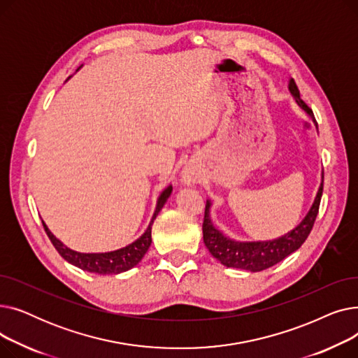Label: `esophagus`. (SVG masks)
Listing matches in <instances>:
<instances>
[{"label": "esophagus", "mask_w": 358, "mask_h": 358, "mask_svg": "<svg viewBox=\"0 0 358 358\" xmlns=\"http://www.w3.org/2000/svg\"><path fill=\"white\" fill-rule=\"evenodd\" d=\"M184 181H185L187 184H190L192 181H194V176H193V173H190V171H185V173H184Z\"/></svg>", "instance_id": "obj_1"}]
</instances>
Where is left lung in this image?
Masks as SVG:
<instances>
[{
  "mask_svg": "<svg viewBox=\"0 0 358 358\" xmlns=\"http://www.w3.org/2000/svg\"><path fill=\"white\" fill-rule=\"evenodd\" d=\"M289 88H290V92L293 94V97L296 99L297 104L300 107H303L308 111V115L313 117V111L308 107V104L302 99H300V91L294 80H290ZM322 190H324V180L321 182V187H319L317 194L315 197V201L312 204L309 213L305 216L302 222H300V224H297V227L287 235L274 241H266V242H236L224 236L222 232H219L213 227L209 216L210 201L208 200L206 201L204 217H203L204 245L208 247L209 252L216 259H219L222 264L227 267L248 270L252 273L270 268L303 245V242L308 239L313 228V223L316 220V216L319 212V204H321Z\"/></svg>",
  "mask_w": 358,
  "mask_h": 358,
  "instance_id": "8db88e82",
  "label": "left lung"
}]
</instances>
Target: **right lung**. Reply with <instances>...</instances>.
Returning a JSON list of instances; mask_svg holds the SVG:
<instances>
[{
    "instance_id": "right-lung-1",
    "label": "right lung",
    "mask_w": 358,
    "mask_h": 358,
    "mask_svg": "<svg viewBox=\"0 0 358 358\" xmlns=\"http://www.w3.org/2000/svg\"><path fill=\"white\" fill-rule=\"evenodd\" d=\"M171 192H173V187L169 185L161 193L158 203H157L155 213L152 216V220H150V223H149L148 229L145 231V234L135 242H131L130 245L120 248L117 251L103 252V254H81L77 251H72L68 247H65L59 239H56L53 236V234L48 229L43 220H42V223H43L45 232L48 234L56 251L61 254V257L64 259L71 262L72 266L78 267L84 271L97 273V274H119V273L130 270L131 267H135L138 262L143 258V255L146 254L148 248L150 247V242H152V235H150V231H152V223H154L155 217L158 216V213L161 212V209L164 208V204H165L166 199L169 197V194H171Z\"/></svg>"
}]
</instances>
